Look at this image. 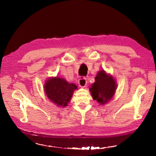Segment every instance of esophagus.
<instances>
[{
    "label": "esophagus",
    "instance_id": "1",
    "mask_svg": "<svg viewBox=\"0 0 156 156\" xmlns=\"http://www.w3.org/2000/svg\"><path fill=\"white\" fill-rule=\"evenodd\" d=\"M78 83V84H79V86H80V87H85L87 84V80L85 78H82L79 79Z\"/></svg>",
    "mask_w": 156,
    "mask_h": 156
}]
</instances>
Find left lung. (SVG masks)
I'll use <instances>...</instances> for the list:
<instances>
[{"instance_id":"1","label":"left lung","mask_w":156,"mask_h":156,"mask_svg":"<svg viewBox=\"0 0 156 156\" xmlns=\"http://www.w3.org/2000/svg\"><path fill=\"white\" fill-rule=\"evenodd\" d=\"M115 90L116 83L113 78L107 75L104 70L98 72L95 78V82L90 88L92 98L101 105H105L110 101Z\"/></svg>"}]
</instances>
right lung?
<instances>
[{
    "instance_id": "add662e5",
    "label": "right lung",
    "mask_w": 156,
    "mask_h": 156,
    "mask_svg": "<svg viewBox=\"0 0 156 156\" xmlns=\"http://www.w3.org/2000/svg\"><path fill=\"white\" fill-rule=\"evenodd\" d=\"M45 92L48 98L60 107H66L70 101L73 92L77 89V86L69 84L64 79L52 78L46 81Z\"/></svg>"
}]
</instances>
